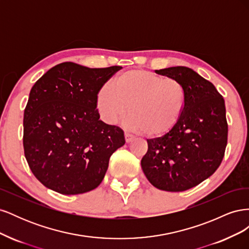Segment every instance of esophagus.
Instances as JSON below:
<instances>
[{"mask_svg":"<svg viewBox=\"0 0 249 249\" xmlns=\"http://www.w3.org/2000/svg\"><path fill=\"white\" fill-rule=\"evenodd\" d=\"M124 138H125V142H126V143H130V142H132V141H133V139H134V137L132 136V135L127 134V133H125V134H124Z\"/></svg>","mask_w":249,"mask_h":249,"instance_id":"1","label":"esophagus"}]
</instances>
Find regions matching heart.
I'll use <instances>...</instances> for the list:
<instances>
[{
	"mask_svg": "<svg viewBox=\"0 0 249 249\" xmlns=\"http://www.w3.org/2000/svg\"><path fill=\"white\" fill-rule=\"evenodd\" d=\"M113 86H103L96 94V108L102 119L116 124L129 109L124 126L148 137H162L177 125L186 105L183 85L143 70L118 74Z\"/></svg>",
	"mask_w": 249,
	"mask_h": 249,
	"instance_id": "heart-1",
	"label": "heart"
}]
</instances>
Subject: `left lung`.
<instances>
[{
    "mask_svg": "<svg viewBox=\"0 0 249 249\" xmlns=\"http://www.w3.org/2000/svg\"><path fill=\"white\" fill-rule=\"evenodd\" d=\"M156 73L183 85L186 105L169 133L147 139L141 167L158 189L185 191L212 176L221 164L228 143L224 100L212 83L189 67H168Z\"/></svg>",
    "mask_w": 249,
    "mask_h": 249,
    "instance_id": "left-lung-1",
    "label": "left lung"
}]
</instances>
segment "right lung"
Listing matches in <instances>:
<instances>
[{"label":"right lung","mask_w":249,"mask_h":249,"mask_svg":"<svg viewBox=\"0 0 249 249\" xmlns=\"http://www.w3.org/2000/svg\"><path fill=\"white\" fill-rule=\"evenodd\" d=\"M122 66L52 67L30 91L24 113V150L35 178L51 190L81 194L99 186L124 131L100 120L96 94Z\"/></svg>","instance_id":"obj_1"}]
</instances>
